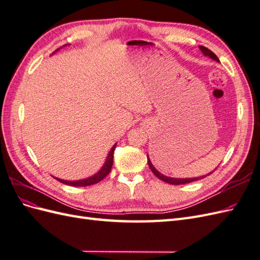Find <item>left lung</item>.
Returning a JSON list of instances; mask_svg holds the SVG:
<instances>
[{"mask_svg":"<svg viewBox=\"0 0 260 260\" xmlns=\"http://www.w3.org/2000/svg\"><path fill=\"white\" fill-rule=\"evenodd\" d=\"M199 48H200V50L202 51V54H203L204 56L209 57V58L213 59V60H215V61L219 62V60H218V58L216 57V55L213 54V52H212L210 49H208L206 47H203V46H200ZM147 162H148V166H149L150 170L152 171V174H154L157 178L160 179V180H162L164 182H167V183H169V184H175V185L190 183V182H192V181H198V180H200V179H203V178H205L206 176H209V175L212 174V172H210V174H208L206 176H201V177H198V178H172V177L165 176V175L161 174V172H159V171L154 167V165L151 164L148 155H147Z\"/></svg>","mask_w":260,"mask_h":260,"instance_id":"8db88e82","label":"left lung"}]
</instances>
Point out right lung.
Here are the masks:
<instances>
[{"instance_id": "1", "label": "right lung", "mask_w": 260, "mask_h": 260, "mask_svg": "<svg viewBox=\"0 0 260 260\" xmlns=\"http://www.w3.org/2000/svg\"><path fill=\"white\" fill-rule=\"evenodd\" d=\"M67 45H64L63 47H66ZM62 47L58 48L56 51L52 52V54L50 56H52L54 54H56V52L61 49ZM116 147V144L113 145V147L111 148V150L109 151L108 156H106V159H105V162L103 164V166L101 167V169H100L96 174L92 175L88 178H84V179H80V180H64V179H60V178H56L54 177L55 179H57L58 181H60L61 183H64L67 185H71V187H86V185H92V184H95L98 182H100L101 180H103V179L108 176L110 174V171L112 169V166H113V156H114V149Z\"/></svg>"}]
</instances>
